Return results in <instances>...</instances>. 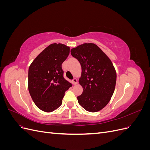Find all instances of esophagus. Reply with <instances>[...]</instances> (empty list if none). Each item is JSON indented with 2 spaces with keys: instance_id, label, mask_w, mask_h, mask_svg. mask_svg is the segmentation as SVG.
I'll return each mask as SVG.
<instances>
[{
  "instance_id": "obj_1",
  "label": "esophagus",
  "mask_w": 150,
  "mask_h": 150,
  "mask_svg": "<svg viewBox=\"0 0 150 150\" xmlns=\"http://www.w3.org/2000/svg\"><path fill=\"white\" fill-rule=\"evenodd\" d=\"M72 81V84H73L74 85H76L77 84H78V80H77L76 78H74Z\"/></svg>"
}]
</instances>
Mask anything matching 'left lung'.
<instances>
[{
	"label": "left lung",
	"mask_w": 150,
	"mask_h": 150,
	"mask_svg": "<svg viewBox=\"0 0 150 150\" xmlns=\"http://www.w3.org/2000/svg\"><path fill=\"white\" fill-rule=\"evenodd\" d=\"M71 52L82 69L79 83L83 92L78 96L79 104L89 112L101 110L111 100L115 89L116 72L111 59L94 43L81 44Z\"/></svg>",
	"instance_id": "obj_1"
}]
</instances>
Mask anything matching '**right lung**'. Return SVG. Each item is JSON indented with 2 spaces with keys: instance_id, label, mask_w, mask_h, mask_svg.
Listing matches in <instances>:
<instances>
[{
  "instance_id": "1",
  "label": "right lung",
  "mask_w": 150,
  "mask_h": 150,
  "mask_svg": "<svg viewBox=\"0 0 150 150\" xmlns=\"http://www.w3.org/2000/svg\"><path fill=\"white\" fill-rule=\"evenodd\" d=\"M70 47L61 43L50 44L31 63L28 72V89L35 104L50 112L59 107L71 84L63 77L62 64Z\"/></svg>"
}]
</instances>
